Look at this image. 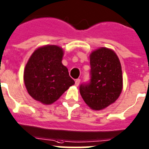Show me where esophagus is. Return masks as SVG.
Here are the masks:
<instances>
[{"label":"esophagus","mask_w":149,"mask_h":149,"mask_svg":"<svg viewBox=\"0 0 149 149\" xmlns=\"http://www.w3.org/2000/svg\"><path fill=\"white\" fill-rule=\"evenodd\" d=\"M80 79H77L75 80V86H78L79 84H80Z\"/></svg>","instance_id":"1"}]
</instances>
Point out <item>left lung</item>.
<instances>
[{
    "label": "left lung",
    "mask_w": 149,
    "mask_h": 149,
    "mask_svg": "<svg viewBox=\"0 0 149 149\" xmlns=\"http://www.w3.org/2000/svg\"><path fill=\"white\" fill-rule=\"evenodd\" d=\"M91 79L80 86L85 103L93 110H101L119 97L123 88L122 69L113 50L101 47L90 54Z\"/></svg>",
    "instance_id": "left-lung-1"
}]
</instances>
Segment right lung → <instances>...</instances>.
<instances>
[{"label":"right lung","instance_id":"obj_1","mask_svg":"<svg viewBox=\"0 0 149 149\" xmlns=\"http://www.w3.org/2000/svg\"><path fill=\"white\" fill-rule=\"evenodd\" d=\"M63 50L55 45L38 48L29 59L24 73L28 93L46 105L55 102L74 81L62 63Z\"/></svg>","mask_w":149,"mask_h":149}]
</instances>
